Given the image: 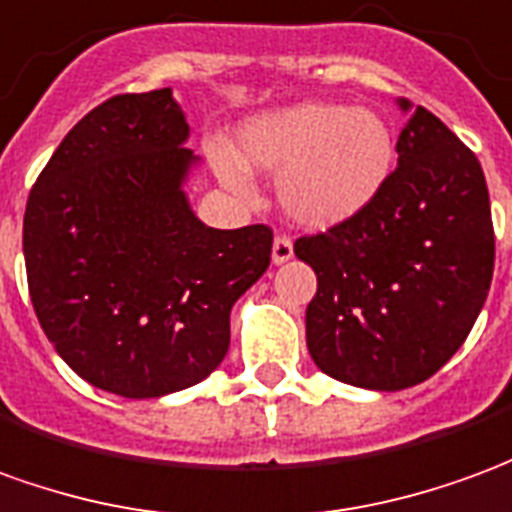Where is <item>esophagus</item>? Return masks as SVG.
<instances>
[{
  "mask_svg": "<svg viewBox=\"0 0 512 512\" xmlns=\"http://www.w3.org/2000/svg\"><path fill=\"white\" fill-rule=\"evenodd\" d=\"M295 256V248H292V239L289 237H275L273 239V264H284Z\"/></svg>",
  "mask_w": 512,
  "mask_h": 512,
  "instance_id": "34e87169",
  "label": "esophagus"
}]
</instances>
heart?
Segmentation results:
<instances>
[{
    "label": "heart",
    "instance_id": "heart-1",
    "mask_svg": "<svg viewBox=\"0 0 512 512\" xmlns=\"http://www.w3.org/2000/svg\"><path fill=\"white\" fill-rule=\"evenodd\" d=\"M220 181L250 195V171L275 173L278 204L297 226H342L380 198L397 165L391 123L375 110L297 101L239 126L237 154L212 148Z\"/></svg>",
    "mask_w": 512,
    "mask_h": 512
}]
</instances>
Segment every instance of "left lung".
Segmentation results:
<instances>
[{"mask_svg":"<svg viewBox=\"0 0 512 512\" xmlns=\"http://www.w3.org/2000/svg\"><path fill=\"white\" fill-rule=\"evenodd\" d=\"M402 112L411 110L405 99ZM380 198L295 253L317 273L306 344L325 375L372 391L411 389L466 342L491 289L494 223L477 157L424 107L397 140Z\"/></svg>","mask_w":512,"mask_h":512,"instance_id":"1","label":"left lung"}]
</instances>
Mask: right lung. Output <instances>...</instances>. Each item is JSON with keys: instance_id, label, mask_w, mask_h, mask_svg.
I'll return each instance as SVG.
<instances>
[{"instance_id": "add662e5", "label": "right lung", "mask_w": 512, "mask_h": 512, "mask_svg": "<svg viewBox=\"0 0 512 512\" xmlns=\"http://www.w3.org/2000/svg\"><path fill=\"white\" fill-rule=\"evenodd\" d=\"M187 137L170 88L112 96L65 134L24 212L43 333L79 378L129 400L209 378L231 306L270 267V228L195 217Z\"/></svg>"}]
</instances>
